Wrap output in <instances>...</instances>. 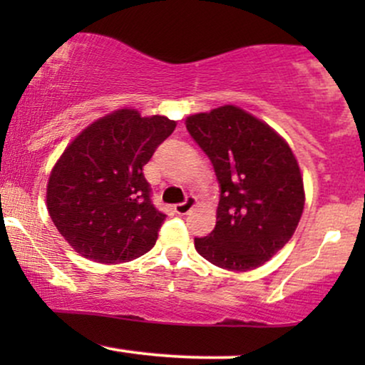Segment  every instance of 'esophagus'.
Wrapping results in <instances>:
<instances>
[{"mask_svg": "<svg viewBox=\"0 0 365 365\" xmlns=\"http://www.w3.org/2000/svg\"><path fill=\"white\" fill-rule=\"evenodd\" d=\"M194 206H195V197H187L183 202L175 204V211H177V215H187V212Z\"/></svg>", "mask_w": 365, "mask_h": 365, "instance_id": "1", "label": "esophagus"}]
</instances>
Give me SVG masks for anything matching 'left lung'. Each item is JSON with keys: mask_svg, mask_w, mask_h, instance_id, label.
<instances>
[{"mask_svg": "<svg viewBox=\"0 0 365 365\" xmlns=\"http://www.w3.org/2000/svg\"><path fill=\"white\" fill-rule=\"evenodd\" d=\"M187 130L220 183L216 226L194 238L197 252L230 271L262 266L290 240L304 211L292 149L269 125L230 104L188 116Z\"/></svg>", "mask_w": 365, "mask_h": 365, "instance_id": "1", "label": "left lung"}]
</instances>
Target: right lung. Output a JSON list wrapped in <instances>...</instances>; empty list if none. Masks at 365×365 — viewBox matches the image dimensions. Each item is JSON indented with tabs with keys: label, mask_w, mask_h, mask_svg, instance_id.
Masks as SVG:
<instances>
[{
	"label": "right lung",
	"mask_w": 365,
	"mask_h": 365,
	"mask_svg": "<svg viewBox=\"0 0 365 365\" xmlns=\"http://www.w3.org/2000/svg\"><path fill=\"white\" fill-rule=\"evenodd\" d=\"M166 116L120 110L89 125L65 149L48 182V211L83 257L128 262L153 249L166 215L154 207L144 166L173 133Z\"/></svg>",
	"instance_id": "add662e5"
}]
</instances>
